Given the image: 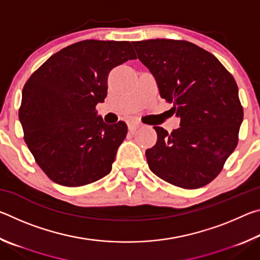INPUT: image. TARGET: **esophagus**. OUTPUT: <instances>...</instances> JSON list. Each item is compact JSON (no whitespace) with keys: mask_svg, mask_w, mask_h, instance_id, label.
Here are the masks:
<instances>
[{"mask_svg":"<svg viewBox=\"0 0 260 260\" xmlns=\"http://www.w3.org/2000/svg\"><path fill=\"white\" fill-rule=\"evenodd\" d=\"M140 126H141V124H140V122H135V121H132V122H129V124H128V128H129V131H131V132H134V131H136V129H138Z\"/></svg>","mask_w":260,"mask_h":260,"instance_id":"34e87169","label":"esophagus"}]
</instances>
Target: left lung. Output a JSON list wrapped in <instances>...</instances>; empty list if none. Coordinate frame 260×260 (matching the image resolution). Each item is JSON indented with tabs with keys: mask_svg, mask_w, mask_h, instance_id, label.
<instances>
[{
	"mask_svg": "<svg viewBox=\"0 0 260 260\" xmlns=\"http://www.w3.org/2000/svg\"><path fill=\"white\" fill-rule=\"evenodd\" d=\"M139 59L156 79L161 99L181 118L169 134L155 126L157 142L146 151L157 177L197 189L221 172L239 142L243 108L234 77L211 52L184 40L133 42Z\"/></svg>",
	"mask_w": 260,
	"mask_h": 260,
	"instance_id": "1",
	"label": "left lung"
}]
</instances>
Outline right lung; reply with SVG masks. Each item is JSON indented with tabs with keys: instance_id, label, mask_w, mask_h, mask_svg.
I'll return each instance as SVG.
<instances>
[{
	"instance_id": "obj_1",
	"label": "right lung",
	"mask_w": 260,
	"mask_h": 260,
	"mask_svg": "<svg viewBox=\"0 0 260 260\" xmlns=\"http://www.w3.org/2000/svg\"><path fill=\"white\" fill-rule=\"evenodd\" d=\"M128 59H136L129 41L85 40L49 57L26 81L24 140L54 182L80 187L111 172L127 125L105 124L96 104L107 98L110 71Z\"/></svg>"
}]
</instances>
